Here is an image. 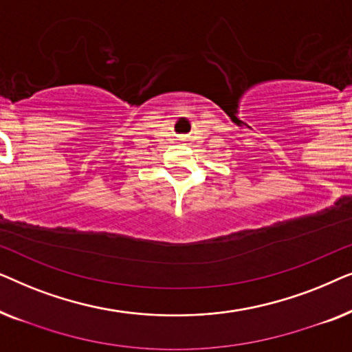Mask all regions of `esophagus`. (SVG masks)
Listing matches in <instances>:
<instances>
[{
  "label": "esophagus",
  "instance_id": "34e87169",
  "mask_svg": "<svg viewBox=\"0 0 352 352\" xmlns=\"http://www.w3.org/2000/svg\"><path fill=\"white\" fill-rule=\"evenodd\" d=\"M182 139H186V136H179V141H182Z\"/></svg>",
  "mask_w": 352,
  "mask_h": 352
}]
</instances>
